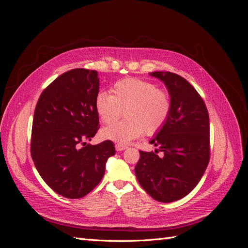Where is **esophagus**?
<instances>
[{
	"label": "esophagus",
	"instance_id": "obj_1",
	"mask_svg": "<svg viewBox=\"0 0 248 248\" xmlns=\"http://www.w3.org/2000/svg\"><path fill=\"white\" fill-rule=\"evenodd\" d=\"M125 149H127V146H125V145H120V144H117L116 145V150L117 151H123V150H125Z\"/></svg>",
	"mask_w": 248,
	"mask_h": 248
}]
</instances>
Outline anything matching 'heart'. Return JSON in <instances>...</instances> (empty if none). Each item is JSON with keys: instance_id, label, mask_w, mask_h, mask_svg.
<instances>
[{"instance_id": "obj_1", "label": "heart", "mask_w": 248, "mask_h": 248, "mask_svg": "<svg viewBox=\"0 0 248 248\" xmlns=\"http://www.w3.org/2000/svg\"><path fill=\"white\" fill-rule=\"evenodd\" d=\"M111 95L99 91L95 97V109L104 124L114 123L121 116L123 121L101 130V137L126 145L145 131L153 136L166 125L171 111V97L167 90L157 89L153 82L139 78H125L115 82Z\"/></svg>"}]
</instances>
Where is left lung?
<instances>
[{
	"instance_id": "8db88e82",
	"label": "left lung",
	"mask_w": 248,
	"mask_h": 248,
	"mask_svg": "<svg viewBox=\"0 0 248 248\" xmlns=\"http://www.w3.org/2000/svg\"><path fill=\"white\" fill-rule=\"evenodd\" d=\"M171 97L170 116L150 144L155 152L140 151L134 172L154 200L175 202L198 185L210 159V124L206 104L188 81L172 72L155 71ZM158 151L163 156L156 155Z\"/></svg>"
}]
</instances>
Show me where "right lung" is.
Masks as SVG:
<instances>
[{
  "label": "right lung",
  "mask_w": 248,
  "mask_h": 248,
  "mask_svg": "<svg viewBox=\"0 0 248 248\" xmlns=\"http://www.w3.org/2000/svg\"><path fill=\"white\" fill-rule=\"evenodd\" d=\"M96 70L76 68L57 78L41 93L34 111L31 155L50 188L67 199H80L99 184L115 145H87L99 129L95 97ZM84 144L80 148L79 146Z\"/></svg>",
  "instance_id": "obj_1"
}]
</instances>
